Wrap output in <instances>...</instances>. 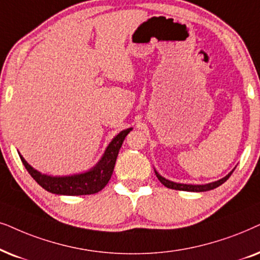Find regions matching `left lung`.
Instances as JSON below:
<instances>
[{"label": "left lung", "mask_w": 260, "mask_h": 260, "mask_svg": "<svg viewBox=\"0 0 260 260\" xmlns=\"http://www.w3.org/2000/svg\"><path fill=\"white\" fill-rule=\"evenodd\" d=\"M234 171V170H233ZM233 171L230 172L226 177L219 179V181L216 182H213V183H209V184H205V185H192V184H181V183H175V182H171V181H168V179H165L164 177H161L160 175L158 174L157 171H155V176H157L159 181L162 185H165L166 188L169 189H174V190H183V191H208V190H212V189H215L217 186L222 184L227 181L228 178L231 177V175L233 174Z\"/></svg>", "instance_id": "left-lung-1"}]
</instances>
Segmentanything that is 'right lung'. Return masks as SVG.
<instances>
[{
    "instance_id": "add662e5",
    "label": "right lung",
    "mask_w": 260,
    "mask_h": 260,
    "mask_svg": "<svg viewBox=\"0 0 260 260\" xmlns=\"http://www.w3.org/2000/svg\"><path fill=\"white\" fill-rule=\"evenodd\" d=\"M131 131H132V128H128V129H124L117 134L112 140V143L109 144V146L107 147L105 154L99 161V164L84 174L65 176V177H51V176L43 175L39 171L34 170L32 166L22 158V155H20V158H21L26 170L34 178V181L47 191L57 193V195L68 196L91 195V193H96L100 190H102L109 182L113 175L120 147L122 146L124 138Z\"/></svg>"
}]
</instances>
